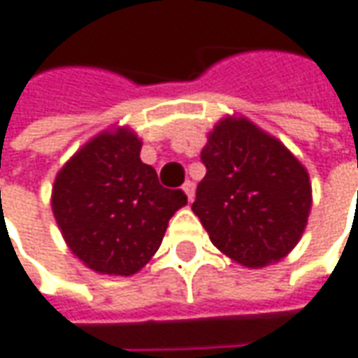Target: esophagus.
Here are the masks:
<instances>
[{
	"instance_id": "34e87169",
	"label": "esophagus",
	"mask_w": 358,
	"mask_h": 358,
	"mask_svg": "<svg viewBox=\"0 0 358 358\" xmlns=\"http://www.w3.org/2000/svg\"><path fill=\"white\" fill-rule=\"evenodd\" d=\"M182 190H184V194H186V196H188V200H194V190H196V188H194V182H190V180H186V182H184V186H182Z\"/></svg>"
}]
</instances>
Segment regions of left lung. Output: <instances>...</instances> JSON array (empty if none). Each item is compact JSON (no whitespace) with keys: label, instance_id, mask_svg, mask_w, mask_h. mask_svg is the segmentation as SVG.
<instances>
[{"label":"left lung","instance_id":"8db88e82","mask_svg":"<svg viewBox=\"0 0 358 358\" xmlns=\"http://www.w3.org/2000/svg\"><path fill=\"white\" fill-rule=\"evenodd\" d=\"M206 176L194 214L222 253L248 267L279 262L297 245L311 210L301 162L243 117H226L202 150Z\"/></svg>","mask_w":358,"mask_h":358}]
</instances>
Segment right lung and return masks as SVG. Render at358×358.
<instances>
[{
    "instance_id": "1",
    "label": "right lung",
    "mask_w": 358,
    "mask_h": 358,
    "mask_svg": "<svg viewBox=\"0 0 358 358\" xmlns=\"http://www.w3.org/2000/svg\"><path fill=\"white\" fill-rule=\"evenodd\" d=\"M127 127L105 130L59 170L51 208L69 250L106 275H132L160 248L186 194L160 186Z\"/></svg>"
}]
</instances>
